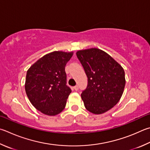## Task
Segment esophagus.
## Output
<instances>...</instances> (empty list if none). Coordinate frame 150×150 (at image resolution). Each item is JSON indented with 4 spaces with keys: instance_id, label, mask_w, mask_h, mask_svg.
Returning <instances> with one entry per match:
<instances>
[{
    "instance_id": "esophagus-1",
    "label": "esophagus",
    "mask_w": 150,
    "mask_h": 150,
    "mask_svg": "<svg viewBox=\"0 0 150 150\" xmlns=\"http://www.w3.org/2000/svg\"><path fill=\"white\" fill-rule=\"evenodd\" d=\"M73 88H74L75 91H78V89H79V86H75L74 87H73Z\"/></svg>"
}]
</instances>
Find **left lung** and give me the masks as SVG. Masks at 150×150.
<instances>
[{
	"label": "left lung",
	"mask_w": 150,
	"mask_h": 150,
	"mask_svg": "<svg viewBox=\"0 0 150 150\" xmlns=\"http://www.w3.org/2000/svg\"><path fill=\"white\" fill-rule=\"evenodd\" d=\"M77 56L88 77L81 94L84 107L93 114H102L114 107L123 93V68L105 52L97 48L78 50Z\"/></svg>",
	"instance_id": "8db88e82"
}]
</instances>
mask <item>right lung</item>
Segmentation results:
<instances>
[{
	"mask_svg": "<svg viewBox=\"0 0 150 150\" xmlns=\"http://www.w3.org/2000/svg\"><path fill=\"white\" fill-rule=\"evenodd\" d=\"M73 54V52H52L38 59L27 71V96L45 115H56L66 107L71 90L66 85L65 67Z\"/></svg>",
	"mask_w": 150,
	"mask_h": 150,
	"instance_id": "obj_1",
	"label": "right lung"
}]
</instances>
